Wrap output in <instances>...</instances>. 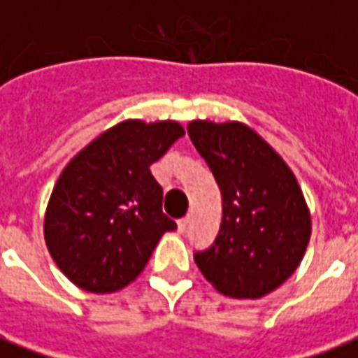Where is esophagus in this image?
Listing matches in <instances>:
<instances>
[{"mask_svg":"<svg viewBox=\"0 0 358 358\" xmlns=\"http://www.w3.org/2000/svg\"><path fill=\"white\" fill-rule=\"evenodd\" d=\"M187 226H189V218H180L178 220V232L184 234L187 230Z\"/></svg>","mask_w":358,"mask_h":358,"instance_id":"esophagus-1","label":"esophagus"}]
</instances>
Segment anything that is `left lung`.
Wrapping results in <instances>:
<instances>
[{
	"instance_id": "left-lung-1",
	"label": "left lung",
	"mask_w": 358,
	"mask_h": 358,
	"mask_svg": "<svg viewBox=\"0 0 358 358\" xmlns=\"http://www.w3.org/2000/svg\"><path fill=\"white\" fill-rule=\"evenodd\" d=\"M187 134L222 194L217 238L195 251V263L220 293L259 299L284 284L305 255L310 215L303 192L284 159L249 126L194 120Z\"/></svg>"
}]
</instances>
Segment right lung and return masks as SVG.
<instances>
[{
  "instance_id": "1",
  "label": "right lung",
  "mask_w": 358,
  "mask_h": 358,
  "mask_svg": "<svg viewBox=\"0 0 358 358\" xmlns=\"http://www.w3.org/2000/svg\"><path fill=\"white\" fill-rule=\"evenodd\" d=\"M184 136L178 122L124 120L66 164L45 210L53 261L92 293L122 289L148 264L176 222L163 213V187L149 166Z\"/></svg>"
}]
</instances>
